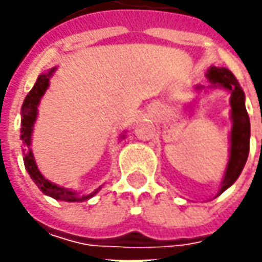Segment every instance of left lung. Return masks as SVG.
<instances>
[{
	"mask_svg": "<svg viewBox=\"0 0 262 262\" xmlns=\"http://www.w3.org/2000/svg\"><path fill=\"white\" fill-rule=\"evenodd\" d=\"M207 80L211 83L210 87H223L230 93V116H232V129H230V156L227 162L226 172L223 176L222 185L219 189L220 195L229 186L235 184L242 169L245 166L249 153V137H251V124L245 107V93L239 86L236 77L230 70L225 67H210L207 71ZM203 87L196 86V90ZM216 195V196H217Z\"/></svg>",
	"mask_w": 262,
	"mask_h": 262,
	"instance_id": "left-lung-1",
	"label": "left lung"
}]
</instances>
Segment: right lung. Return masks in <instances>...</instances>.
Listing matches in <instances>:
<instances>
[{
	"instance_id": "right-lung-1",
	"label": "right lung",
	"mask_w": 262,
	"mask_h": 262,
	"mask_svg": "<svg viewBox=\"0 0 262 262\" xmlns=\"http://www.w3.org/2000/svg\"><path fill=\"white\" fill-rule=\"evenodd\" d=\"M55 70L56 68H51L48 73H43V74L37 77L35 86L29 92V95L26 96L23 106H21V140H23V155H25L23 160H25L26 170L29 172L32 181L35 182L37 188L45 195L52 196V198L59 200V201H68V203L86 201V200L95 195L100 188H97L96 191H93L89 195H78L76 191H73V189H68V188H64V186H58L56 184L49 182L48 179H45V176L40 173V170L37 169L35 157H33V151L30 148L33 125H35L36 116H37V106H39L42 96L45 95L46 89L49 87V78L54 76Z\"/></svg>"
}]
</instances>
